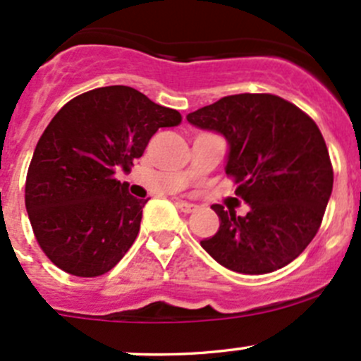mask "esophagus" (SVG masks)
<instances>
[{
    "label": "esophagus",
    "instance_id": "esophagus-1",
    "mask_svg": "<svg viewBox=\"0 0 361 361\" xmlns=\"http://www.w3.org/2000/svg\"><path fill=\"white\" fill-rule=\"evenodd\" d=\"M177 207L180 208V212H184V214H191V212H195L196 205H192V203H188V202H182V200H177Z\"/></svg>",
    "mask_w": 361,
    "mask_h": 361
}]
</instances>
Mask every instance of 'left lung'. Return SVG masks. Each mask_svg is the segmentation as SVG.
<instances>
[{
  "mask_svg": "<svg viewBox=\"0 0 361 361\" xmlns=\"http://www.w3.org/2000/svg\"><path fill=\"white\" fill-rule=\"evenodd\" d=\"M229 144L226 173L250 205L245 217L214 205L219 231L202 247L221 266L266 274L311 243L332 195L334 170L322 132L295 104L273 94H238L188 114Z\"/></svg>",
  "mask_w": 361,
  "mask_h": 361,
  "instance_id": "1",
  "label": "left lung"
}]
</instances>
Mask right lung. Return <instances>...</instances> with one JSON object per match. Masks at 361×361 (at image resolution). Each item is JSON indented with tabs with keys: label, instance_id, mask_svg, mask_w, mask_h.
Returning <instances> with one entry per match:
<instances>
[{
	"label": "right lung",
	"instance_id": "right-lung-1",
	"mask_svg": "<svg viewBox=\"0 0 361 361\" xmlns=\"http://www.w3.org/2000/svg\"><path fill=\"white\" fill-rule=\"evenodd\" d=\"M179 111L123 85L69 100L44 128L25 179V208L48 259L73 276L113 269L140 229L147 200L114 179L158 128L180 125Z\"/></svg>",
	"mask_w": 361,
	"mask_h": 361
}]
</instances>
